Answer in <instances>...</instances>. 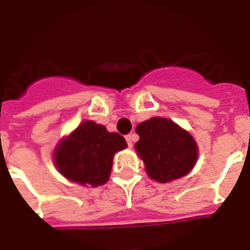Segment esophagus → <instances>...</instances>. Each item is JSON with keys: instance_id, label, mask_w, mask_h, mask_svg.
<instances>
[{"instance_id": "1", "label": "esophagus", "mask_w": 250, "mask_h": 250, "mask_svg": "<svg viewBox=\"0 0 250 250\" xmlns=\"http://www.w3.org/2000/svg\"><path fill=\"white\" fill-rule=\"evenodd\" d=\"M125 141H127V145H128V147H132V135L125 136Z\"/></svg>"}]
</instances>
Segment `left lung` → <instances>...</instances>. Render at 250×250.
Segmentation results:
<instances>
[{"label": "left lung", "mask_w": 250, "mask_h": 250, "mask_svg": "<svg viewBox=\"0 0 250 250\" xmlns=\"http://www.w3.org/2000/svg\"><path fill=\"white\" fill-rule=\"evenodd\" d=\"M135 151L147 175L167 184L188 174L198 159V146L190 132L171 119L155 116L136 125Z\"/></svg>", "instance_id": "left-lung-1"}]
</instances>
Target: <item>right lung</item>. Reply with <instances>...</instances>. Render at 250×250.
<instances>
[{
    "mask_svg": "<svg viewBox=\"0 0 250 250\" xmlns=\"http://www.w3.org/2000/svg\"><path fill=\"white\" fill-rule=\"evenodd\" d=\"M127 147L125 138L85 120L57 143L53 162L62 177L82 186H100L109 179L115 152Z\"/></svg>",
    "mask_w": 250,
    "mask_h": 250,
    "instance_id": "right-lung-1",
    "label": "right lung"
}]
</instances>
